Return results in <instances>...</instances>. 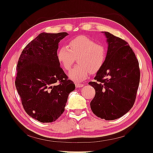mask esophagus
<instances>
[{"instance_id":"esophagus-1","label":"esophagus","mask_w":153,"mask_h":153,"mask_svg":"<svg viewBox=\"0 0 153 153\" xmlns=\"http://www.w3.org/2000/svg\"><path fill=\"white\" fill-rule=\"evenodd\" d=\"M84 85V84H82V83H76V84H75V86H76V87H77V88L82 87Z\"/></svg>"}]
</instances>
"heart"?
Listing matches in <instances>:
<instances>
[{"label":"heart","mask_w":153,"mask_h":153,"mask_svg":"<svg viewBox=\"0 0 153 153\" xmlns=\"http://www.w3.org/2000/svg\"><path fill=\"white\" fill-rule=\"evenodd\" d=\"M57 57L66 70L71 69L77 57L78 64L69 72V77L74 81H82L90 73L95 74L103 67L106 59V49L88 37L80 36L69 41L68 47H60Z\"/></svg>","instance_id":"heart-1"}]
</instances>
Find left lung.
<instances>
[{
  "label": "left lung",
  "mask_w": 153,
  "mask_h": 153,
  "mask_svg": "<svg viewBox=\"0 0 153 153\" xmlns=\"http://www.w3.org/2000/svg\"><path fill=\"white\" fill-rule=\"evenodd\" d=\"M103 32L107 38L108 50L95 81L89 82L96 91L90 105L96 116L111 121L123 116L132 108L140 72L135 54L126 41L110 32Z\"/></svg>",
  "instance_id": "1"
}]
</instances>
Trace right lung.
Segmentation results:
<instances>
[{"mask_svg": "<svg viewBox=\"0 0 153 153\" xmlns=\"http://www.w3.org/2000/svg\"><path fill=\"white\" fill-rule=\"evenodd\" d=\"M67 32L39 34L23 50L15 86L26 113L41 123H52L64 112L73 82L60 67L59 43Z\"/></svg>", "mask_w": 153, "mask_h": 153, "instance_id": "1", "label": "right lung"}]
</instances>
